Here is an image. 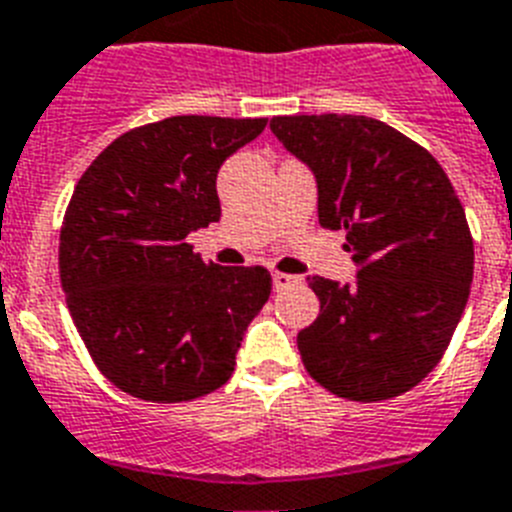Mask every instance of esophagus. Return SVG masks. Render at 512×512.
Here are the masks:
<instances>
[{
  "label": "esophagus",
  "instance_id": "obj_1",
  "mask_svg": "<svg viewBox=\"0 0 512 512\" xmlns=\"http://www.w3.org/2000/svg\"><path fill=\"white\" fill-rule=\"evenodd\" d=\"M272 282H274V290H285V287H290V285H298V282H301V277H295V274H285V272H274Z\"/></svg>",
  "mask_w": 512,
  "mask_h": 512
}]
</instances>
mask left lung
<instances>
[{
	"label": "left lung",
	"instance_id": "obj_1",
	"mask_svg": "<svg viewBox=\"0 0 512 512\" xmlns=\"http://www.w3.org/2000/svg\"><path fill=\"white\" fill-rule=\"evenodd\" d=\"M314 172L319 225L345 230L356 280L311 277L319 316L298 332L303 366L348 400L416 387L445 353L474 280L466 211L426 149L374 117L269 122Z\"/></svg>",
	"mask_w": 512,
	"mask_h": 512
}]
</instances>
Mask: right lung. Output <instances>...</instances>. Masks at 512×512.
Wrapping results in <instances>:
<instances>
[{
  "label": "right lung",
  "mask_w": 512,
  "mask_h": 512,
  "mask_svg": "<svg viewBox=\"0 0 512 512\" xmlns=\"http://www.w3.org/2000/svg\"><path fill=\"white\" fill-rule=\"evenodd\" d=\"M264 128V117H167L109 143L75 185L62 290L101 374L133 398L183 403L222 387L269 301L264 266L206 264L185 243L219 222V167Z\"/></svg>",
  "instance_id": "1"
}]
</instances>
